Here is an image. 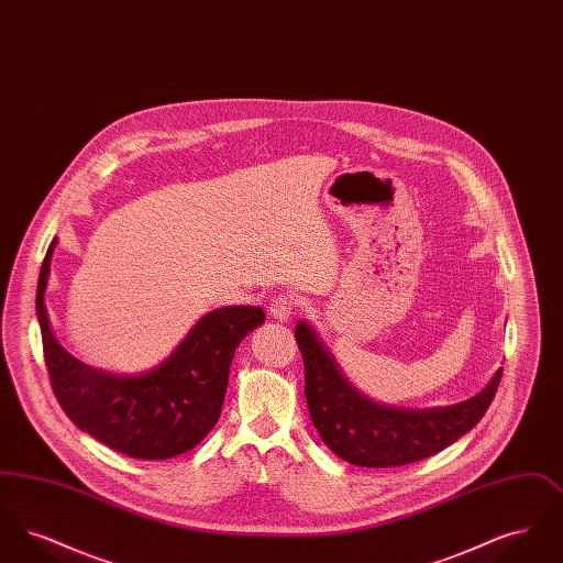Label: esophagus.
<instances>
[{"instance_id":"obj_1","label":"esophagus","mask_w":563,"mask_h":563,"mask_svg":"<svg viewBox=\"0 0 563 563\" xmlns=\"http://www.w3.org/2000/svg\"><path fill=\"white\" fill-rule=\"evenodd\" d=\"M295 310H297V301H295L294 295H278V297H274V301L269 303V317H274L276 321H291Z\"/></svg>"}]
</instances>
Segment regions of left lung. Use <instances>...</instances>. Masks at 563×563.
<instances>
[{"label":"left lung","mask_w":563,"mask_h":563,"mask_svg":"<svg viewBox=\"0 0 563 563\" xmlns=\"http://www.w3.org/2000/svg\"><path fill=\"white\" fill-rule=\"evenodd\" d=\"M295 340L303 356L310 418L324 445L367 468L411 464L452 445L482 420L503 377L500 367L479 395L450 407H388L350 384L308 322H297Z\"/></svg>","instance_id":"left-lung-1"}]
</instances>
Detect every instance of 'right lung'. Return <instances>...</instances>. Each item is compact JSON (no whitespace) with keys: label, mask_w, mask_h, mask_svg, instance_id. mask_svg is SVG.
<instances>
[{"label":"right lung","mask_w":563,"mask_h":563,"mask_svg":"<svg viewBox=\"0 0 563 563\" xmlns=\"http://www.w3.org/2000/svg\"><path fill=\"white\" fill-rule=\"evenodd\" d=\"M53 239L40 269L35 312L56 401L78 429L120 454L166 460L196 448L217 424L236 346L266 321L260 306L205 314L152 372L118 375L84 365L54 338L44 294Z\"/></svg>","instance_id":"obj_1"}]
</instances>
